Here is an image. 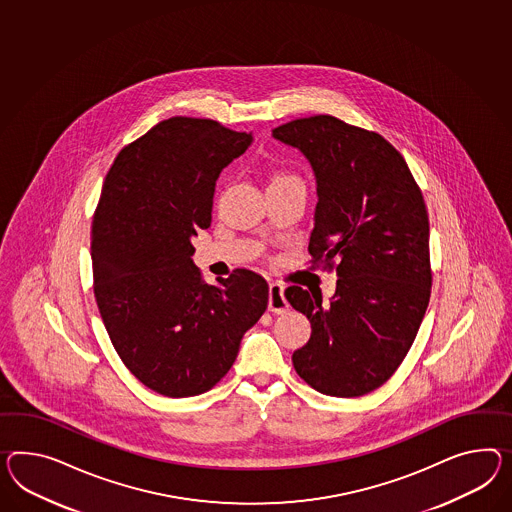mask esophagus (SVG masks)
<instances>
[{
	"instance_id": "esophagus-1",
	"label": "esophagus",
	"mask_w": 512,
	"mask_h": 512,
	"mask_svg": "<svg viewBox=\"0 0 512 512\" xmlns=\"http://www.w3.org/2000/svg\"><path fill=\"white\" fill-rule=\"evenodd\" d=\"M288 308L289 304L284 297V288L278 282H271L269 284V312L284 314Z\"/></svg>"
}]
</instances>
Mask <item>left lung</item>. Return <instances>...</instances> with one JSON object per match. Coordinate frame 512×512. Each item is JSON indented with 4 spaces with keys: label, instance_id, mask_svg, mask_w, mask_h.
I'll return each instance as SVG.
<instances>
[{
    "label": "left lung",
    "instance_id": "1",
    "mask_svg": "<svg viewBox=\"0 0 512 512\" xmlns=\"http://www.w3.org/2000/svg\"><path fill=\"white\" fill-rule=\"evenodd\" d=\"M273 137L308 159L315 176L314 263L334 267L325 306L289 286V304L312 323L291 360L321 394L360 397L395 373L431 297L429 217L407 161L379 133L330 115L278 126Z\"/></svg>",
    "mask_w": 512,
    "mask_h": 512
}]
</instances>
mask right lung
I'll use <instances>...</instances> for the list:
<instances>
[{
  "label": "right lung",
  "instance_id": "obj_1",
  "mask_svg": "<svg viewBox=\"0 0 512 512\" xmlns=\"http://www.w3.org/2000/svg\"><path fill=\"white\" fill-rule=\"evenodd\" d=\"M208 118L172 117L120 150L92 221L94 297L124 366L165 397L208 392L236 362L269 286L237 269L206 284L191 236L219 174L252 145Z\"/></svg>",
  "mask_w": 512,
  "mask_h": 512
}]
</instances>
